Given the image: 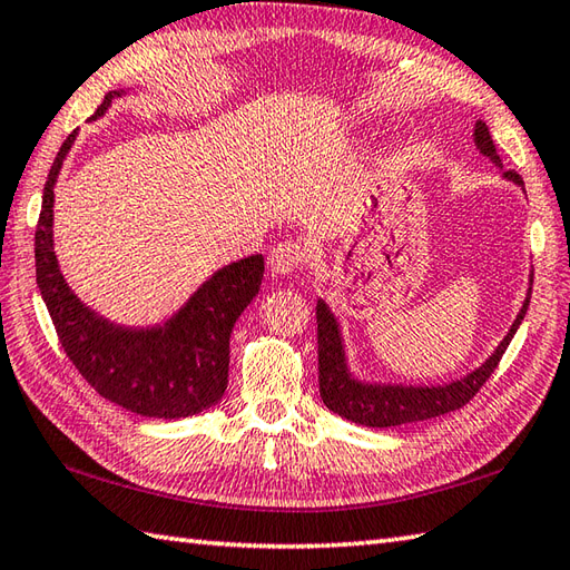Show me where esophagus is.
<instances>
[{"instance_id": "34e87169", "label": "esophagus", "mask_w": 570, "mask_h": 570, "mask_svg": "<svg viewBox=\"0 0 570 570\" xmlns=\"http://www.w3.org/2000/svg\"><path fill=\"white\" fill-rule=\"evenodd\" d=\"M268 263L275 275H295L305 263V250L293 242H283L271 250Z\"/></svg>"}]
</instances>
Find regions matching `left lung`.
<instances>
[{
	"label": "left lung",
	"instance_id": "left-lung-1",
	"mask_svg": "<svg viewBox=\"0 0 570 570\" xmlns=\"http://www.w3.org/2000/svg\"><path fill=\"white\" fill-rule=\"evenodd\" d=\"M473 144L480 154L495 163L498 168H502L495 144H492L490 131L483 121H475ZM502 178L524 189V183L517 173L508 170L502 173ZM532 281L534 275H529V283ZM529 299H532V287L527 289L522 309L512 322L510 332L504 334V338L495 346V351H492L475 371L441 385H402V383L361 381L358 375L351 373L348 358H346V344H344V336H341V324L336 320V314L332 312V307H328L320 297L317 299L320 395L326 407L334 414L344 416L348 422H356L361 426H375V429L424 422V420H432V416L461 410L463 404L471 400L480 387H483V383L492 375V371L498 368L502 353L508 351L514 332L520 328L524 320Z\"/></svg>",
	"mask_w": 570,
	"mask_h": 570
}]
</instances>
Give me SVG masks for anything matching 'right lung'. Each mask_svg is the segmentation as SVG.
<instances>
[{
	"mask_svg": "<svg viewBox=\"0 0 570 570\" xmlns=\"http://www.w3.org/2000/svg\"><path fill=\"white\" fill-rule=\"evenodd\" d=\"M126 90H111L92 121ZM78 138L72 131L50 166L36 226V283L75 368L105 400L156 420H180L217 404L229 377V338L236 320L258 295L263 256H248L212 273L185 305L154 326H124L72 293L53 250L56 183Z\"/></svg>",
	"mask_w": 570,
	"mask_h": 570,
	"instance_id": "obj_1",
	"label": "right lung"
}]
</instances>
